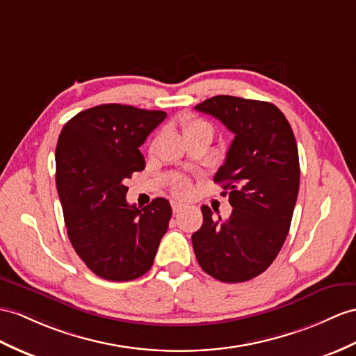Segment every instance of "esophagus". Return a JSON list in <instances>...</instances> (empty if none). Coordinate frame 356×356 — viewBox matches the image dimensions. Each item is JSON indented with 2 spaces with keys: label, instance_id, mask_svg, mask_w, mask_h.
Returning <instances> with one entry per match:
<instances>
[{
  "label": "esophagus",
  "instance_id": "1",
  "mask_svg": "<svg viewBox=\"0 0 356 356\" xmlns=\"http://www.w3.org/2000/svg\"><path fill=\"white\" fill-rule=\"evenodd\" d=\"M183 208H184V204L177 202V201L172 202V210H173V213H175V214H178L179 211H183Z\"/></svg>",
  "mask_w": 356,
  "mask_h": 356
}]
</instances>
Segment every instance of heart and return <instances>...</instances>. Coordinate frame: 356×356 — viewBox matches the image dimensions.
Listing matches in <instances>:
<instances>
[{"label": "heart", "instance_id": "1", "mask_svg": "<svg viewBox=\"0 0 356 356\" xmlns=\"http://www.w3.org/2000/svg\"><path fill=\"white\" fill-rule=\"evenodd\" d=\"M181 127H183L186 136L192 133H207L211 136L213 133V127L208 124L207 120L197 119L192 115L183 116V119H181ZM173 192H175L178 196H187L190 193V183L187 179L177 181V184L173 186Z\"/></svg>", "mask_w": 356, "mask_h": 356}]
</instances>
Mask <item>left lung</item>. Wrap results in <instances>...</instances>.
I'll return each mask as SVG.
<instances>
[{
    "label": "left lung",
    "instance_id": "8db88e82",
    "mask_svg": "<svg viewBox=\"0 0 356 356\" xmlns=\"http://www.w3.org/2000/svg\"><path fill=\"white\" fill-rule=\"evenodd\" d=\"M227 127L234 140L214 183L229 193L232 213L204 222L192 236L202 270L222 282H245L273 263L290 229L299 192V154L284 113L266 101L218 95L197 104Z\"/></svg>",
    "mask_w": 356,
    "mask_h": 356
}]
</instances>
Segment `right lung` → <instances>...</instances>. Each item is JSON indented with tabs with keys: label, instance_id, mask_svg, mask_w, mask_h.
<instances>
[{
	"label": "right lung",
	"instance_id": "1",
	"mask_svg": "<svg viewBox=\"0 0 356 356\" xmlns=\"http://www.w3.org/2000/svg\"><path fill=\"white\" fill-rule=\"evenodd\" d=\"M160 110L102 104L67 120L56 148V184L67 237L102 280L133 281L149 270L172 208L155 197L143 208L125 201L124 184L145 169L140 146L164 119Z\"/></svg>",
	"mask_w": 356,
	"mask_h": 356
}]
</instances>
